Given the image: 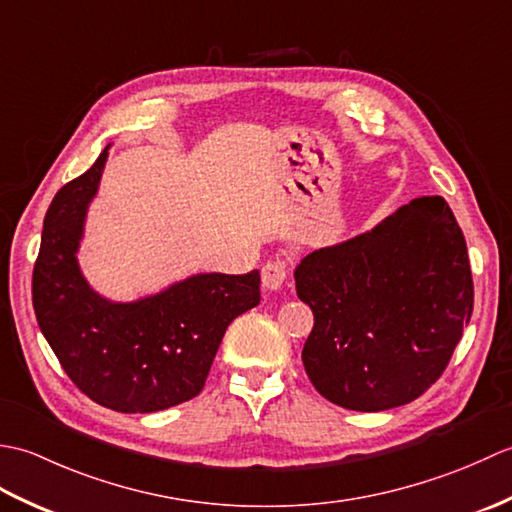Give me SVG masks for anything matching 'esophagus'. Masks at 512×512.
I'll return each mask as SVG.
<instances>
[{
    "instance_id": "34e87169",
    "label": "esophagus",
    "mask_w": 512,
    "mask_h": 512,
    "mask_svg": "<svg viewBox=\"0 0 512 512\" xmlns=\"http://www.w3.org/2000/svg\"><path fill=\"white\" fill-rule=\"evenodd\" d=\"M286 277H288V264L286 262H268L262 268V286L268 292L281 290Z\"/></svg>"
}]
</instances>
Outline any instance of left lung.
<instances>
[{"mask_svg":"<svg viewBox=\"0 0 512 512\" xmlns=\"http://www.w3.org/2000/svg\"><path fill=\"white\" fill-rule=\"evenodd\" d=\"M295 286L314 314L301 354L310 383L354 411L422 396L473 312L466 242L440 195L413 198L369 231L312 250Z\"/></svg>","mask_w":512,"mask_h":512,"instance_id":"8db88e82","label":"left lung"}]
</instances>
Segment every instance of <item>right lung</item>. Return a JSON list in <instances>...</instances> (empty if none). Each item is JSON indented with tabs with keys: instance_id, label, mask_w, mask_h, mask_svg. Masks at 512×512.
I'll return each instance as SVG.
<instances>
[{
	"instance_id": "obj_1",
	"label": "right lung",
	"mask_w": 512,
	"mask_h": 512,
	"mask_svg": "<svg viewBox=\"0 0 512 512\" xmlns=\"http://www.w3.org/2000/svg\"><path fill=\"white\" fill-rule=\"evenodd\" d=\"M110 147L54 195L32 303L41 334L85 396L121 413H151L200 394L226 328L262 297L259 270L193 273L132 301L96 290L79 253Z\"/></svg>"
}]
</instances>
